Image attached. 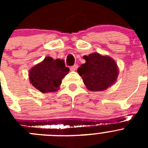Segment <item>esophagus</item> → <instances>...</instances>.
Instances as JSON below:
<instances>
[{"instance_id":"esophagus-1","label":"esophagus","mask_w":148,"mask_h":148,"mask_svg":"<svg viewBox=\"0 0 148 148\" xmlns=\"http://www.w3.org/2000/svg\"><path fill=\"white\" fill-rule=\"evenodd\" d=\"M77 68H78V65H77V64L73 65V66H71V68H70V70H71L72 71H75V70H77Z\"/></svg>"}]
</instances>
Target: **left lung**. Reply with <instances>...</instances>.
Returning a JSON list of instances; mask_svg holds the SVG:
<instances>
[{"label": "left lung", "instance_id": "1", "mask_svg": "<svg viewBox=\"0 0 148 148\" xmlns=\"http://www.w3.org/2000/svg\"><path fill=\"white\" fill-rule=\"evenodd\" d=\"M84 58L86 63L81 65L77 72L88 90L102 91L116 82L119 71L113 58L99 53L84 56Z\"/></svg>", "mask_w": 148, "mask_h": 148}]
</instances>
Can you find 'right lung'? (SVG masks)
<instances>
[{
  "label": "right lung",
  "mask_w": 148,
  "mask_h": 148,
  "mask_svg": "<svg viewBox=\"0 0 148 148\" xmlns=\"http://www.w3.org/2000/svg\"><path fill=\"white\" fill-rule=\"evenodd\" d=\"M70 71L64 60H54L46 57L41 63L30 70L29 76L31 84L43 93L54 92L61 84V80Z\"/></svg>",
  "instance_id": "right-lung-1"
}]
</instances>
